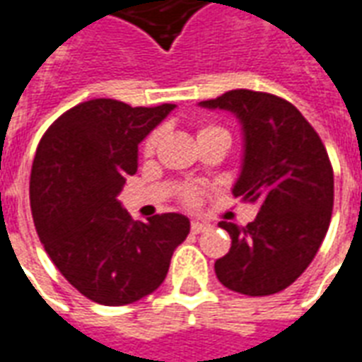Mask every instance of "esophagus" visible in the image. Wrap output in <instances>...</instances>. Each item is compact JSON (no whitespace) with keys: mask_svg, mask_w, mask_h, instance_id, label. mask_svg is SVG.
Masks as SVG:
<instances>
[{"mask_svg":"<svg viewBox=\"0 0 362 362\" xmlns=\"http://www.w3.org/2000/svg\"><path fill=\"white\" fill-rule=\"evenodd\" d=\"M191 229H192V233H202V231L210 229V223H206V221H200V220H192Z\"/></svg>","mask_w":362,"mask_h":362,"instance_id":"1","label":"esophagus"}]
</instances>
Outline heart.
<instances>
[{"mask_svg": "<svg viewBox=\"0 0 362 362\" xmlns=\"http://www.w3.org/2000/svg\"><path fill=\"white\" fill-rule=\"evenodd\" d=\"M197 139H199V142L223 141L228 146H229V142H231V136H229V133L223 129V127L210 125V123L200 127L199 133H197ZM158 142H160V133L154 131V133L150 134L148 139L144 141V148H142V152H144L146 158H150V156L154 154L156 148H158ZM199 199H200V192L197 191V189H187V191H185V202H189V204H197Z\"/></svg>", "mask_w": 362, "mask_h": 362, "instance_id": "heart-1", "label": "heart"}]
</instances>
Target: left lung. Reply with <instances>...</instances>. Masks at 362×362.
<instances>
[{
	"label": "left lung",
	"instance_id": "obj_1",
	"mask_svg": "<svg viewBox=\"0 0 362 362\" xmlns=\"http://www.w3.org/2000/svg\"><path fill=\"white\" fill-rule=\"evenodd\" d=\"M235 115L243 131L241 173L233 194L258 204L255 221H221L231 249L216 276L231 291L264 297L299 278L320 249L334 208V171L320 136L284 98L229 90L200 102Z\"/></svg>",
	"mask_w": 362,
	"mask_h": 362
}]
</instances>
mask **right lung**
<instances>
[{
	"instance_id": "obj_1",
	"label": "right lung",
	"mask_w": 362,
	"mask_h": 362,
	"mask_svg": "<svg viewBox=\"0 0 362 362\" xmlns=\"http://www.w3.org/2000/svg\"><path fill=\"white\" fill-rule=\"evenodd\" d=\"M173 107L88 100L54 121L34 156L30 210L40 243L76 291L105 307L156 291L191 231L183 214H158L144 223L117 200L136 173L139 144Z\"/></svg>"
}]
</instances>
